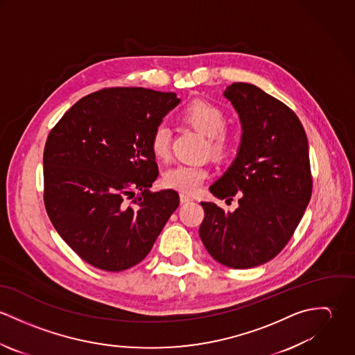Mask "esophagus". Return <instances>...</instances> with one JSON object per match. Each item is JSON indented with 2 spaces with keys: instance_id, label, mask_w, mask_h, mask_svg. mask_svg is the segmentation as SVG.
<instances>
[{
  "instance_id": "obj_1",
  "label": "esophagus",
  "mask_w": 355,
  "mask_h": 355,
  "mask_svg": "<svg viewBox=\"0 0 355 355\" xmlns=\"http://www.w3.org/2000/svg\"><path fill=\"white\" fill-rule=\"evenodd\" d=\"M191 201H193V198H191L190 196H187V194H180V202L187 203L191 202Z\"/></svg>"
}]
</instances>
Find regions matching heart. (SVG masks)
Listing matches in <instances>:
<instances>
[{
	"instance_id": "b5f03b06",
	"label": "heart",
	"mask_w": 355,
	"mask_h": 355,
	"mask_svg": "<svg viewBox=\"0 0 355 355\" xmlns=\"http://www.w3.org/2000/svg\"><path fill=\"white\" fill-rule=\"evenodd\" d=\"M180 116L183 121L207 137L209 152L214 157L224 158L232 152L234 139L225 130L227 116L221 107L205 100H193L183 107ZM149 146L157 159L166 161L171 157V131L166 124L159 123L154 127ZM209 175L206 165L180 162L165 171L162 183L180 193L193 194L202 187Z\"/></svg>"
}]
</instances>
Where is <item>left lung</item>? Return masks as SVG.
I'll list each match as a JSON object with an SVG mask.
<instances>
[{"instance_id":"1","label":"left lung","mask_w":355,"mask_h":355,"mask_svg":"<svg viewBox=\"0 0 355 355\" xmlns=\"http://www.w3.org/2000/svg\"><path fill=\"white\" fill-rule=\"evenodd\" d=\"M239 113L242 142L228 171L210 186L227 203L225 211L201 202L205 218L200 236L217 262L249 269L280 253L297 230L311 197L309 146L298 116L250 83H232L224 93Z\"/></svg>"}]
</instances>
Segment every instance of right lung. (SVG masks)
Here are the masks:
<instances>
[{"instance_id":"1","label":"right lung","mask_w":355,"mask_h":355,"mask_svg":"<svg viewBox=\"0 0 355 355\" xmlns=\"http://www.w3.org/2000/svg\"><path fill=\"white\" fill-rule=\"evenodd\" d=\"M180 100L175 93L110 87L69 107L44 150V202L53 227L83 261L107 272L139 263L179 206L158 176L149 138Z\"/></svg>"}]
</instances>
